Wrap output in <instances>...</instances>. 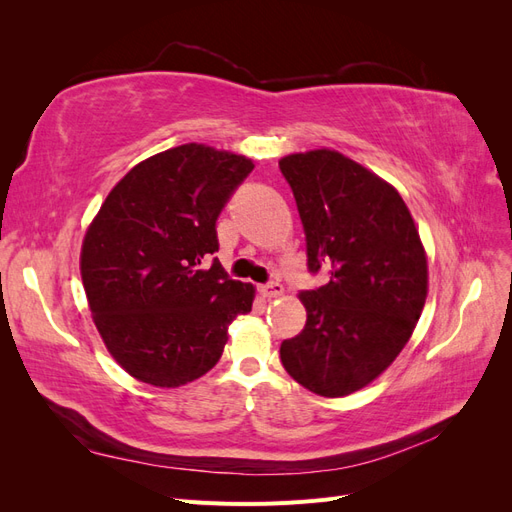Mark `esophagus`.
Instances as JSON below:
<instances>
[{
  "instance_id": "obj_1",
  "label": "esophagus",
  "mask_w": 512,
  "mask_h": 512,
  "mask_svg": "<svg viewBox=\"0 0 512 512\" xmlns=\"http://www.w3.org/2000/svg\"><path fill=\"white\" fill-rule=\"evenodd\" d=\"M258 292L262 294V297H267V299H280L282 294H284V286L280 282H271V284L260 286Z\"/></svg>"
}]
</instances>
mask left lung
<instances>
[{"label": "left lung", "mask_w": 512, "mask_h": 512, "mask_svg": "<svg viewBox=\"0 0 512 512\" xmlns=\"http://www.w3.org/2000/svg\"><path fill=\"white\" fill-rule=\"evenodd\" d=\"M305 230L307 267L329 282L299 294L307 322L284 339L288 374L322 397L374 382L404 350L425 307L427 254L404 198L335 149L280 160Z\"/></svg>", "instance_id": "8db88e82"}]
</instances>
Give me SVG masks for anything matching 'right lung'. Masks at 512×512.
<instances>
[{"mask_svg":"<svg viewBox=\"0 0 512 512\" xmlns=\"http://www.w3.org/2000/svg\"><path fill=\"white\" fill-rule=\"evenodd\" d=\"M254 162L200 143L138 162L108 192L81 247V277L113 359L160 389L188 384L220 361L230 322L252 312L256 288L230 280L215 220Z\"/></svg>","mask_w":512,"mask_h":512,"instance_id":"add662e5","label":"right lung"}]
</instances>
